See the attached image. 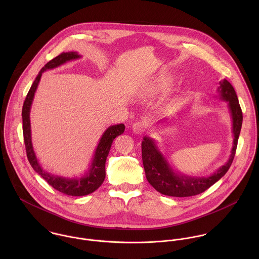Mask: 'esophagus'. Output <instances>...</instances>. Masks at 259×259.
<instances>
[{
  "mask_svg": "<svg viewBox=\"0 0 259 259\" xmlns=\"http://www.w3.org/2000/svg\"><path fill=\"white\" fill-rule=\"evenodd\" d=\"M148 130V123L145 120L137 121L133 124V131L135 134H144Z\"/></svg>",
  "mask_w": 259,
  "mask_h": 259,
  "instance_id": "esophagus-1",
  "label": "esophagus"
}]
</instances>
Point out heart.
Segmentation results:
<instances>
[{
  "mask_svg": "<svg viewBox=\"0 0 259 259\" xmlns=\"http://www.w3.org/2000/svg\"><path fill=\"white\" fill-rule=\"evenodd\" d=\"M167 87V82L166 81H164V80H159L156 84H155V87L153 88V90L156 92V91H161V90H163V89H165Z\"/></svg>",
  "mask_w": 259,
  "mask_h": 259,
  "instance_id": "1",
  "label": "heart"
}]
</instances>
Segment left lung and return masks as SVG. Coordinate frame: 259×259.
<instances>
[{"label":"left lung","mask_w":259,"mask_h":259,"mask_svg":"<svg viewBox=\"0 0 259 259\" xmlns=\"http://www.w3.org/2000/svg\"><path fill=\"white\" fill-rule=\"evenodd\" d=\"M219 92L222 100L228 102V107L232 116V132L234 139L233 148L228 161L222 165L215 174L207 178H189L179 176L171 170L167 161L156 149L154 143L150 139L145 138L142 143V155L146 177L148 183L158 192L164 195L177 197L196 195L214 185L229 169L235 155L243 117L236 93L227 79L221 81Z\"/></svg>","instance_id":"8db88e82"}]
</instances>
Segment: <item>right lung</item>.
Masks as SVG:
<instances>
[{"instance_id": "right-lung-1", "label": "right lung", "mask_w": 259, "mask_h": 259, "mask_svg": "<svg viewBox=\"0 0 259 259\" xmlns=\"http://www.w3.org/2000/svg\"><path fill=\"white\" fill-rule=\"evenodd\" d=\"M79 58V56L76 53H62L53 60H51L49 63H47L39 73L37 75L36 79L34 80L27 97L23 105L22 110V117H23V135H24V142H25V148L27 152V157L29 159L30 164L48 184L52 185L55 189L59 190L60 192L72 195V196H82L90 194L97 190L105 181L106 178V160L109 155L110 149L112 145L113 140L123 134L124 132V124H116L110 126L105 134L103 135L100 144L96 149L94 160L92 162V168L90 169V172L84 178H80L78 180H68L56 176H52L48 172H46L38 164L37 159L36 158L35 152L33 150V146L31 142V124H30V110L31 105L37 90V83L40 79L41 74L50 69H54L56 67H59L60 65L65 64L68 61L74 60Z\"/></svg>"}]
</instances>
